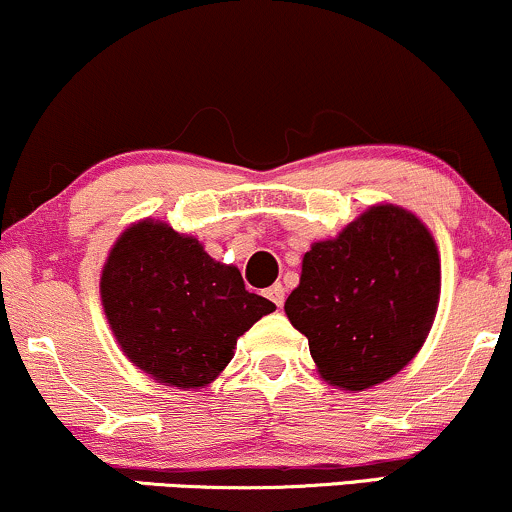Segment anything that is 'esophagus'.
Returning <instances> with one entry per match:
<instances>
[{"mask_svg": "<svg viewBox=\"0 0 512 512\" xmlns=\"http://www.w3.org/2000/svg\"><path fill=\"white\" fill-rule=\"evenodd\" d=\"M267 298L276 305V308H281V305H284V298H286V289H284V286H281V284L269 286V289H267Z\"/></svg>", "mask_w": 512, "mask_h": 512, "instance_id": "esophagus-1", "label": "esophagus"}]
</instances>
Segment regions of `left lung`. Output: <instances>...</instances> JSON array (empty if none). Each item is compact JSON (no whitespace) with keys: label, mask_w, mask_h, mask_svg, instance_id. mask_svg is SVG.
Returning <instances> with one entry per match:
<instances>
[{"label":"left lung","mask_w":512,"mask_h":512,"mask_svg":"<svg viewBox=\"0 0 512 512\" xmlns=\"http://www.w3.org/2000/svg\"><path fill=\"white\" fill-rule=\"evenodd\" d=\"M440 301V255L414 211L373 204L303 255L286 298L327 385L363 392L397 375L421 351Z\"/></svg>","instance_id":"obj_1"}]
</instances>
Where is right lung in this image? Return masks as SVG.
<instances>
[{
	"instance_id": "add662e5",
	"label": "right lung",
	"mask_w": 512,
	"mask_h": 512,
	"mask_svg": "<svg viewBox=\"0 0 512 512\" xmlns=\"http://www.w3.org/2000/svg\"><path fill=\"white\" fill-rule=\"evenodd\" d=\"M101 303L122 354L156 383L202 390L238 337L276 305L245 289L233 264L166 221L129 223L101 272Z\"/></svg>"
}]
</instances>
